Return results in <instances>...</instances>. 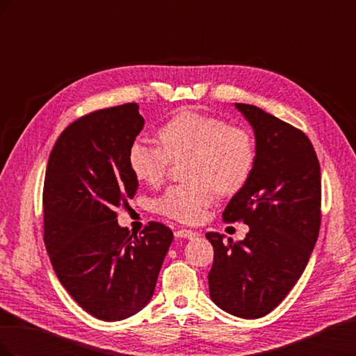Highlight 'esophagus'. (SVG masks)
<instances>
[{"instance_id": "esophagus-1", "label": "esophagus", "mask_w": 356, "mask_h": 356, "mask_svg": "<svg viewBox=\"0 0 356 356\" xmlns=\"http://www.w3.org/2000/svg\"><path fill=\"white\" fill-rule=\"evenodd\" d=\"M177 238H182V239H195L199 236L197 232H193V230H187V229H179L175 232Z\"/></svg>"}]
</instances>
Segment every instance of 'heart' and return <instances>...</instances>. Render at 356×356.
Returning <instances> with one entry per match:
<instances>
[{
  "label": "heart",
  "mask_w": 356,
  "mask_h": 356,
  "mask_svg": "<svg viewBox=\"0 0 356 356\" xmlns=\"http://www.w3.org/2000/svg\"><path fill=\"white\" fill-rule=\"evenodd\" d=\"M159 144L135 141L127 161L134 175L148 186L165 181L172 161L190 159L188 184L169 187L157 202L168 218L195 224L222 196H234L248 184L257 160L254 138L245 127L222 118L186 110L160 127Z\"/></svg>",
  "instance_id": "obj_1"
}]
</instances>
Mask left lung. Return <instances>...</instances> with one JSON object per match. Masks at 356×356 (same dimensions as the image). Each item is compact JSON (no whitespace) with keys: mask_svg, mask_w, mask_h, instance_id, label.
<instances>
[{"mask_svg":"<svg viewBox=\"0 0 356 356\" xmlns=\"http://www.w3.org/2000/svg\"><path fill=\"white\" fill-rule=\"evenodd\" d=\"M251 123L257 160L248 184L222 212L243 221L241 242L207 233L213 246L209 296L229 314L257 319L272 312L296 285L321 227V168L300 129L248 104H234Z\"/></svg>","mask_w":356,"mask_h":356,"instance_id":"1","label":"left lung"}]
</instances>
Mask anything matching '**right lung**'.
Instances as JSON below:
<instances>
[{
	"instance_id": "add662e5",
	"label": "right lung",
	"mask_w": 356,
	"mask_h": 356,
	"mask_svg": "<svg viewBox=\"0 0 356 356\" xmlns=\"http://www.w3.org/2000/svg\"><path fill=\"white\" fill-rule=\"evenodd\" d=\"M143 127L138 104L96 110L60 134L47 161L46 250L63 288L101 321L129 318L148 303L174 239L157 221L139 234L117 224L115 208L138 188L127 154Z\"/></svg>"
}]
</instances>
